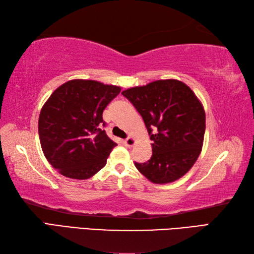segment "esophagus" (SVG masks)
Wrapping results in <instances>:
<instances>
[{
    "mask_svg": "<svg viewBox=\"0 0 254 254\" xmlns=\"http://www.w3.org/2000/svg\"><path fill=\"white\" fill-rule=\"evenodd\" d=\"M124 143V145H126L127 147H132L134 144H135V139H134L133 137H128V138H127L126 141L123 142Z\"/></svg>",
    "mask_w": 254,
    "mask_h": 254,
    "instance_id": "1",
    "label": "esophagus"
}]
</instances>
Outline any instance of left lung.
Wrapping results in <instances>:
<instances>
[{"mask_svg": "<svg viewBox=\"0 0 254 254\" xmlns=\"http://www.w3.org/2000/svg\"><path fill=\"white\" fill-rule=\"evenodd\" d=\"M142 116L152 139V157L135 163L157 185L174 182L192 168L203 147L205 111L192 89L178 79H160L122 91Z\"/></svg>", "mask_w": 254, "mask_h": 254, "instance_id": "8db88e82", "label": "left lung"}]
</instances>
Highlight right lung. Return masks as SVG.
Returning <instances> with one entry per match:
<instances>
[{"instance_id":"right-lung-1","label":"right lung","mask_w":254,"mask_h":254,"mask_svg":"<svg viewBox=\"0 0 254 254\" xmlns=\"http://www.w3.org/2000/svg\"><path fill=\"white\" fill-rule=\"evenodd\" d=\"M121 87L72 79L58 87L42 107L38 131L47 160L64 177L86 180L107 164L116 143L108 137L102 112Z\"/></svg>"}]
</instances>
